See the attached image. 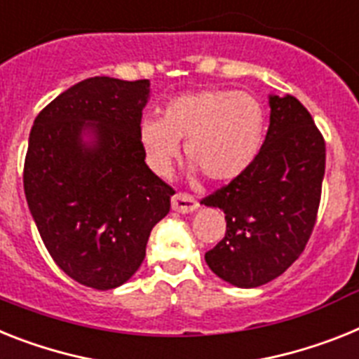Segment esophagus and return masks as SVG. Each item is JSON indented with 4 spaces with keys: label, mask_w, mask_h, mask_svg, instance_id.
<instances>
[{
    "label": "esophagus",
    "mask_w": 359,
    "mask_h": 359,
    "mask_svg": "<svg viewBox=\"0 0 359 359\" xmlns=\"http://www.w3.org/2000/svg\"><path fill=\"white\" fill-rule=\"evenodd\" d=\"M171 208L179 213H191L198 208V203L189 194H177L171 198Z\"/></svg>",
    "instance_id": "1"
}]
</instances>
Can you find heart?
Wrapping results in <instances>:
<instances>
[{"label":"heart","instance_id":"1","mask_svg":"<svg viewBox=\"0 0 359 359\" xmlns=\"http://www.w3.org/2000/svg\"><path fill=\"white\" fill-rule=\"evenodd\" d=\"M266 114L254 95L231 89L186 93L165 105L162 118L140 126L144 155L156 175H168L186 142L188 162L213 182L248 170L263 146Z\"/></svg>","mask_w":359,"mask_h":359}]
</instances>
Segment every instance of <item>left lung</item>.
I'll list each match as a JSON object with an SVG mask.
<instances>
[{
    "label": "left lung",
    "instance_id": "8db88e82",
    "mask_svg": "<svg viewBox=\"0 0 359 359\" xmlns=\"http://www.w3.org/2000/svg\"><path fill=\"white\" fill-rule=\"evenodd\" d=\"M270 128L245 173L201 201L221 208L222 241L204 259L241 288L281 276L305 250L318 219L325 138L296 96H270Z\"/></svg>",
    "mask_w": 359,
    "mask_h": 359
}]
</instances>
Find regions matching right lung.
Listing matches in <instances>:
<instances>
[{
    "mask_svg": "<svg viewBox=\"0 0 359 359\" xmlns=\"http://www.w3.org/2000/svg\"><path fill=\"white\" fill-rule=\"evenodd\" d=\"M147 95V80L87 78L45 105L31 129L27 204L54 263L83 287L128 281L170 213L175 189L147 168L140 142Z\"/></svg>",
    "mask_w": 359,
    "mask_h": 359,
    "instance_id": "right-lung-1",
    "label": "right lung"
}]
</instances>
